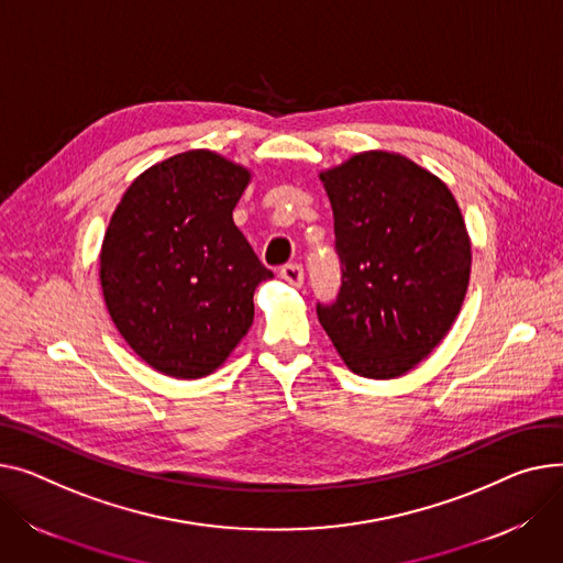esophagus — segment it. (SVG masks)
<instances>
[{
    "label": "esophagus",
    "instance_id": "34e87169",
    "mask_svg": "<svg viewBox=\"0 0 563 563\" xmlns=\"http://www.w3.org/2000/svg\"><path fill=\"white\" fill-rule=\"evenodd\" d=\"M280 278L294 287H301L303 285V267L296 265V262H289V265L280 267Z\"/></svg>",
    "mask_w": 563,
    "mask_h": 563
}]
</instances>
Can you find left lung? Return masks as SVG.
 Wrapping results in <instances>:
<instances>
[{"mask_svg":"<svg viewBox=\"0 0 563 563\" xmlns=\"http://www.w3.org/2000/svg\"><path fill=\"white\" fill-rule=\"evenodd\" d=\"M342 285L317 317L357 376L398 378L460 314L471 242L451 190L398 154L366 152L321 174Z\"/></svg>","mask_w":563,"mask_h":563,"instance_id":"1","label":"left lung"}]
</instances>
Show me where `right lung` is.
<instances>
[{
	"label": "right lung",
	"instance_id": "obj_1",
	"mask_svg": "<svg viewBox=\"0 0 563 563\" xmlns=\"http://www.w3.org/2000/svg\"><path fill=\"white\" fill-rule=\"evenodd\" d=\"M249 169L206 148L140 174L112 212L99 278L110 319L156 371L212 373L253 323V291L274 274L233 221Z\"/></svg>",
	"mask_w": 563,
	"mask_h": 563
}]
</instances>
